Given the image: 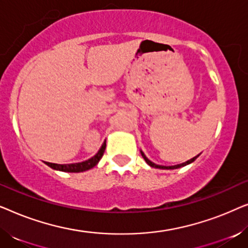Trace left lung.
I'll return each mask as SVG.
<instances>
[{
    "instance_id": "left-lung-1",
    "label": "left lung",
    "mask_w": 248,
    "mask_h": 248,
    "mask_svg": "<svg viewBox=\"0 0 248 248\" xmlns=\"http://www.w3.org/2000/svg\"><path fill=\"white\" fill-rule=\"evenodd\" d=\"M140 152H141L142 157H143V159L145 160V162H147V164H148L149 166H150V167H152V168H158V169H177V168L184 167V166H186V165L192 164V162L194 161L195 159L198 158L199 155H196V157L189 159V160L183 162V164H178V165H175V166H162V165H157V164H155V162H152L151 160H149V159L147 158V155H145L143 154V151H142V150H140Z\"/></svg>"
}]
</instances>
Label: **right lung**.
I'll return each instance as SVG.
<instances>
[{
    "label": "right lung",
    "mask_w": 248,
    "mask_h": 248,
    "mask_svg": "<svg viewBox=\"0 0 248 248\" xmlns=\"http://www.w3.org/2000/svg\"><path fill=\"white\" fill-rule=\"evenodd\" d=\"M105 149H106V142H104L103 145H101L99 151L97 152L93 157L88 159L86 161L82 162H77V164H67V165H60V164H52V162H46L47 166H49L50 168L55 169V170L64 171V172H82L86 170H89V169L93 168L96 166L101 157L104 155Z\"/></svg>",
    "instance_id": "obj_1"
}]
</instances>
